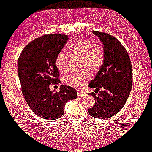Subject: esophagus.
<instances>
[{
	"instance_id": "esophagus-1",
	"label": "esophagus",
	"mask_w": 152,
	"mask_h": 152,
	"mask_svg": "<svg viewBox=\"0 0 152 152\" xmlns=\"http://www.w3.org/2000/svg\"><path fill=\"white\" fill-rule=\"evenodd\" d=\"M77 94H78V96H80V97H83V96H85L86 95V94L83 93V92H80V91L77 92Z\"/></svg>"
}]
</instances>
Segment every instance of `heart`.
<instances>
[{
	"mask_svg": "<svg viewBox=\"0 0 152 152\" xmlns=\"http://www.w3.org/2000/svg\"><path fill=\"white\" fill-rule=\"evenodd\" d=\"M69 50L73 56L83 59V67H87L92 72H96L100 69L105 58V50L102 45L92 46L91 41L87 39L77 40L69 46ZM69 57L65 50L59 52L55 60V64L59 72L65 74L69 71ZM91 73L88 70L78 73H73L64 79L66 85L77 89L84 87L86 82L91 79Z\"/></svg>",
	"mask_w": 152,
	"mask_h": 152,
	"instance_id": "heart-1",
	"label": "heart"
}]
</instances>
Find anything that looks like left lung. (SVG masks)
<instances>
[{"instance_id": "1", "label": "left lung", "mask_w": 152, "mask_h": 152, "mask_svg": "<svg viewBox=\"0 0 152 152\" xmlns=\"http://www.w3.org/2000/svg\"><path fill=\"white\" fill-rule=\"evenodd\" d=\"M105 50L104 61L89 87L94 92L89 93L94 98V106L88 109L91 116L98 119L113 117L123 107L132 86V67L128 52L118 40L109 34L92 31ZM103 88V91H100Z\"/></svg>"}]
</instances>
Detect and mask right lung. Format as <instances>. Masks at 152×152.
Wrapping results in <instances>:
<instances>
[{
	"mask_svg": "<svg viewBox=\"0 0 152 152\" xmlns=\"http://www.w3.org/2000/svg\"><path fill=\"white\" fill-rule=\"evenodd\" d=\"M68 40L64 34L39 37L29 42L18 58V74L25 100L36 115L54 120L64 113L66 102L74 100V88L61 85L59 92L51 91L50 85L60 83L55 60Z\"/></svg>",
	"mask_w": 152,
	"mask_h": 152,
	"instance_id": "obj_1",
	"label": "right lung"
}]
</instances>
